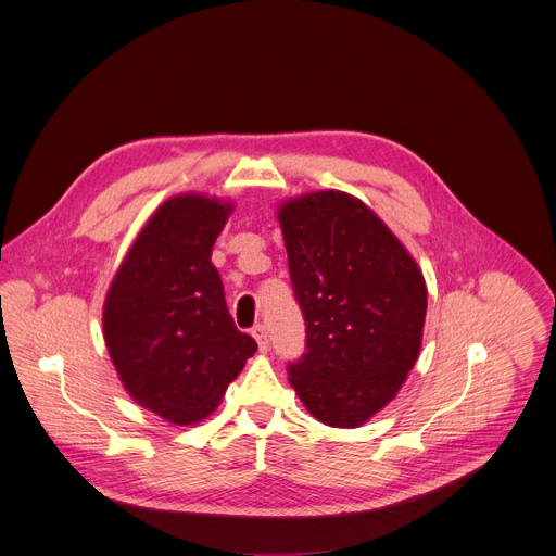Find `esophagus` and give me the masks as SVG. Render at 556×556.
Instances as JSON below:
<instances>
[{
  "label": "esophagus",
  "instance_id": "34e87169",
  "mask_svg": "<svg viewBox=\"0 0 556 556\" xmlns=\"http://www.w3.org/2000/svg\"><path fill=\"white\" fill-rule=\"evenodd\" d=\"M251 336L255 338V343H258V350L265 354V352L269 350V336H267L265 325H255V327L251 329Z\"/></svg>",
  "mask_w": 556,
  "mask_h": 556
}]
</instances>
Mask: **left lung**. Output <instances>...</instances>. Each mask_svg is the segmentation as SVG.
I'll return each mask as SVG.
<instances>
[{
    "label": "left lung",
    "mask_w": 556,
    "mask_h": 556,
    "mask_svg": "<svg viewBox=\"0 0 556 556\" xmlns=\"http://www.w3.org/2000/svg\"><path fill=\"white\" fill-rule=\"evenodd\" d=\"M276 216L307 325V354L289 365V382L316 420L354 430L396 399L418 361L422 271L352 193L295 195Z\"/></svg>",
    "instance_id": "obj_1"
}]
</instances>
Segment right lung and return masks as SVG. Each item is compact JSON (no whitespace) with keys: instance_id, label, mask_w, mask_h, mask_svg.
I'll return each mask as SVG.
<instances>
[{"instance_id":"1","label":"right lung","mask_w":556,"mask_h":556,"mask_svg":"<svg viewBox=\"0 0 556 556\" xmlns=\"http://www.w3.org/2000/svg\"><path fill=\"white\" fill-rule=\"evenodd\" d=\"M233 202L206 193L164 200L119 263L102 307V333L124 392L170 425L216 412L258 350L229 316L216 238Z\"/></svg>"}]
</instances>
